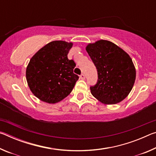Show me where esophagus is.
I'll list each match as a JSON object with an SVG mask.
<instances>
[{
    "label": "esophagus",
    "instance_id": "esophagus-1",
    "mask_svg": "<svg viewBox=\"0 0 156 156\" xmlns=\"http://www.w3.org/2000/svg\"><path fill=\"white\" fill-rule=\"evenodd\" d=\"M80 78L81 80H84V79H85V76H84L83 73H82V74L80 76Z\"/></svg>",
    "mask_w": 156,
    "mask_h": 156
}]
</instances>
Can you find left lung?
<instances>
[{"label":"left lung","instance_id":"1","mask_svg":"<svg viewBox=\"0 0 156 156\" xmlns=\"http://www.w3.org/2000/svg\"><path fill=\"white\" fill-rule=\"evenodd\" d=\"M86 51L96 67L98 82L91 93L105 105L119 103L126 98L136 80L135 66L129 55L112 42L89 43Z\"/></svg>","mask_w":156,"mask_h":156}]
</instances>
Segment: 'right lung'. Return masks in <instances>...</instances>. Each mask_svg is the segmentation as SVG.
Here are the masks:
<instances>
[{
  "instance_id": "obj_1",
  "label": "right lung",
  "mask_w": 156,
  "mask_h": 156,
  "mask_svg": "<svg viewBox=\"0 0 156 156\" xmlns=\"http://www.w3.org/2000/svg\"><path fill=\"white\" fill-rule=\"evenodd\" d=\"M72 43L51 41L31 57L26 69V79L31 91L44 102L61 101L74 87L78 76L73 73L76 64L67 54Z\"/></svg>"
}]
</instances>
